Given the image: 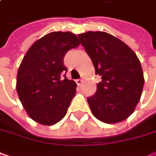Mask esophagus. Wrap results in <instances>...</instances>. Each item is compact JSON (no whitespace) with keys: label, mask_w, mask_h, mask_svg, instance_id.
<instances>
[{"label":"esophagus","mask_w":156,"mask_h":156,"mask_svg":"<svg viewBox=\"0 0 156 156\" xmlns=\"http://www.w3.org/2000/svg\"><path fill=\"white\" fill-rule=\"evenodd\" d=\"M76 83H77L78 86H81V84L83 83V80H82V79H77V80H76Z\"/></svg>","instance_id":"1"}]
</instances>
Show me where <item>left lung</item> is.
I'll list each match as a JSON object with an SVG mask.
<instances>
[{
    "label": "left lung",
    "instance_id": "obj_1",
    "mask_svg": "<svg viewBox=\"0 0 156 156\" xmlns=\"http://www.w3.org/2000/svg\"><path fill=\"white\" fill-rule=\"evenodd\" d=\"M78 39L102 79L96 94L87 98L93 115L107 124L126 119L140 100L144 83L136 54L107 32L87 31Z\"/></svg>",
    "mask_w": 156,
    "mask_h": 156
}]
</instances>
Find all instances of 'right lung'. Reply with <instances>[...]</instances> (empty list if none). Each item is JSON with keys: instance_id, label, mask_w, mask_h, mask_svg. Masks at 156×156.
<instances>
[{"instance_id": "right-lung-1", "label": "right lung", "mask_w": 156, "mask_h": 156, "mask_svg": "<svg viewBox=\"0 0 156 156\" xmlns=\"http://www.w3.org/2000/svg\"><path fill=\"white\" fill-rule=\"evenodd\" d=\"M78 45L74 33L53 31L35 41L25 54L18 70L16 89L27 114L39 124L52 126L66 115L77 84L66 77L68 69L63 59L69 49Z\"/></svg>"}]
</instances>
